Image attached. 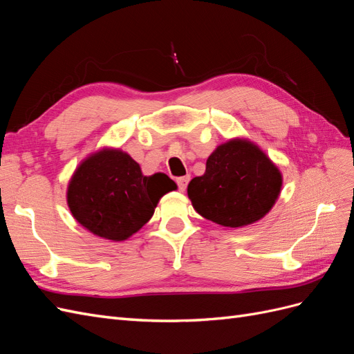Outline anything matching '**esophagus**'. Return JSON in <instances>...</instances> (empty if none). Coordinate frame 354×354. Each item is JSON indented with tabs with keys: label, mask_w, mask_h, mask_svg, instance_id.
<instances>
[{
	"label": "esophagus",
	"mask_w": 354,
	"mask_h": 354,
	"mask_svg": "<svg viewBox=\"0 0 354 354\" xmlns=\"http://www.w3.org/2000/svg\"><path fill=\"white\" fill-rule=\"evenodd\" d=\"M190 181V176H185V177H178L177 178V185H178V189L181 192H185L186 187H187V183Z\"/></svg>",
	"instance_id": "esophagus-1"
}]
</instances>
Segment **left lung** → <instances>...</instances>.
<instances>
[{"mask_svg": "<svg viewBox=\"0 0 354 354\" xmlns=\"http://www.w3.org/2000/svg\"><path fill=\"white\" fill-rule=\"evenodd\" d=\"M279 168L248 138H230L216 147L205 173L192 178L187 196L203 218L223 227L261 220L281 195Z\"/></svg>", "mask_w": 354, "mask_h": 354, "instance_id": "1", "label": "left lung"}]
</instances>
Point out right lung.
Listing matches in <instances>:
<instances>
[{"label": "right lung", "instance_id": "1", "mask_svg": "<svg viewBox=\"0 0 354 354\" xmlns=\"http://www.w3.org/2000/svg\"><path fill=\"white\" fill-rule=\"evenodd\" d=\"M177 185L164 173L143 176L121 149L103 147L73 171L66 201L73 218L103 239L125 241L152 218L159 199Z\"/></svg>", "mask_w": 354, "mask_h": 354}]
</instances>
